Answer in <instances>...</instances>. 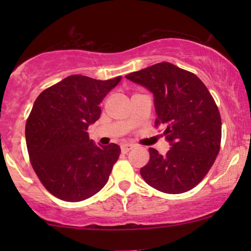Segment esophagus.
<instances>
[{
  "mask_svg": "<svg viewBox=\"0 0 251 251\" xmlns=\"http://www.w3.org/2000/svg\"><path fill=\"white\" fill-rule=\"evenodd\" d=\"M133 149V145L132 144H123L122 145V152L123 153H127L129 150Z\"/></svg>",
  "mask_w": 251,
  "mask_h": 251,
  "instance_id": "obj_1",
  "label": "esophagus"
}]
</instances>
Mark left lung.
Wrapping results in <instances>:
<instances>
[{"label":"left lung","mask_w":251,"mask_h":251,"mask_svg":"<svg viewBox=\"0 0 251 251\" xmlns=\"http://www.w3.org/2000/svg\"><path fill=\"white\" fill-rule=\"evenodd\" d=\"M153 93L155 127L171 144L166 154L150 148L140 175L165 194H183L205 177L221 149V114L206 86L191 72L159 62L126 75Z\"/></svg>","instance_id":"1"}]
</instances>
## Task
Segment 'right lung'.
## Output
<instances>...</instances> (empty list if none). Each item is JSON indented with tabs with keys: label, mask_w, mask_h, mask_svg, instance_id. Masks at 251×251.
<instances>
[{
	"label": "right lung",
	"mask_w": 251,
	"mask_h": 251,
	"mask_svg": "<svg viewBox=\"0 0 251 251\" xmlns=\"http://www.w3.org/2000/svg\"><path fill=\"white\" fill-rule=\"evenodd\" d=\"M120 79L74 74L36 98L25 123L28 154L42 185L60 200L85 201L107 183L120 148H99L87 129L100 118L99 103Z\"/></svg>",
	"instance_id": "obj_1"
}]
</instances>
